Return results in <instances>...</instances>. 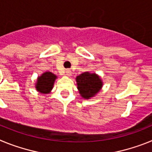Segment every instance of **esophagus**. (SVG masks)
<instances>
[{
	"label": "esophagus",
	"instance_id": "34e87169",
	"mask_svg": "<svg viewBox=\"0 0 152 152\" xmlns=\"http://www.w3.org/2000/svg\"><path fill=\"white\" fill-rule=\"evenodd\" d=\"M65 73H66V75H68V76H71V75H72V72L68 69H67L66 71H65Z\"/></svg>",
	"mask_w": 152,
	"mask_h": 152
}]
</instances>
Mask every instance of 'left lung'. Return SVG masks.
<instances>
[{
    "label": "left lung",
    "mask_w": 152,
    "mask_h": 152,
    "mask_svg": "<svg viewBox=\"0 0 152 152\" xmlns=\"http://www.w3.org/2000/svg\"><path fill=\"white\" fill-rule=\"evenodd\" d=\"M76 80L79 93L85 99L94 96L99 92L103 84L96 74H90L89 72H84L77 76Z\"/></svg>",
    "instance_id": "8db88e82"
}]
</instances>
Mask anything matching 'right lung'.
Here are the masks:
<instances>
[{"mask_svg": "<svg viewBox=\"0 0 152 152\" xmlns=\"http://www.w3.org/2000/svg\"><path fill=\"white\" fill-rule=\"evenodd\" d=\"M56 76L51 72H45L39 77L37 83L36 84V88L37 91L42 94H48L50 92L53 88L54 81Z\"/></svg>", "mask_w": 152, "mask_h": 152, "instance_id": "obj_1", "label": "right lung"}]
</instances>
